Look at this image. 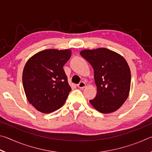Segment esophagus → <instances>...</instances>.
<instances>
[{
    "mask_svg": "<svg viewBox=\"0 0 152 152\" xmlns=\"http://www.w3.org/2000/svg\"><path fill=\"white\" fill-rule=\"evenodd\" d=\"M86 86V83L84 82H80L78 84V87L80 88H84Z\"/></svg>",
    "mask_w": 152,
    "mask_h": 152,
    "instance_id": "34e87169",
    "label": "esophagus"
}]
</instances>
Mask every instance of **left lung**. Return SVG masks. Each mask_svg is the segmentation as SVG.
I'll return each instance as SVG.
<instances>
[{"mask_svg": "<svg viewBox=\"0 0 152 152\" xmlns=\"http://www.w3.org/2000/svg\"><path fill=\"white\" fill-rule=\"evenodd\" d=\"M80 55L94 70L97 93L90 102L100 113L115 111L127 100L130 91L131 71L125 59L107 48L84 50Z\"/></svg>", "mask_w": 152, "mask_h": 152, "instance_id": "left-lung-1", "label": "left lung"}]
</instances>
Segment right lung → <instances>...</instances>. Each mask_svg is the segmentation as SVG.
<instances>
[{"instance_id": "right-lung-1", "label": "right lung", "mask_w": 152, "mask_h": 152, "mask_svg": "<svg viewBox=\"0 0 152 152\" xmlns=\"http://www.w3.org/2000/svg\"><path fill=\"white\" fill-rule=\"evenodd\" d=\"M70 50L49 49L31 57L23 72V84L28 101L43 113H50L65 103L71 87L63 66Z\"/></svg>"}]
</instances>
